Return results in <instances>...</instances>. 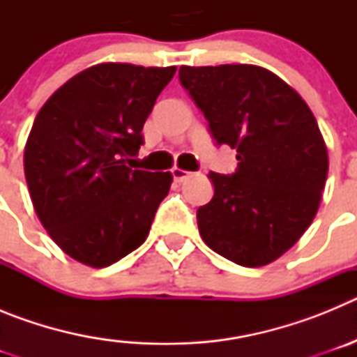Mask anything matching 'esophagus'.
<instances>
[{"instance_id":"1","label":"esophagus","mask_w":357,"mask_h":357,"mask_svg":"<svg viewBox=\"0 0 357 357\" xmlns=\"http://www.w3.org/2000/svg\"><path fill=\"white\" fill-rule=\"evenodd\" d=\"M172 175H173V181L175 182H184L185 178L189 176V172H185V169H181V168H173Z\"/></svg>"}]
</instances>
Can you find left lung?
Masks as SVG:
<instances>
[{
  "mask_svg": "<svg viewBox=\"0 0 357 357\" xmlns=\"http://www.w3.org/2000/svg\"><path fill=\"white\" fill-rule=\"evenodd\" d=\"M178 78L216 144L238 151L232 175L209 173L214 197L197 211L202 239L241 266L272 263L311 225L326 188L329 159L313 112L259 66H182Z\"/></svg>",
  "mask_w": 357,
  "mask_h": 357,
  "instance_id": "left-lung-1",
  "label": "left lung"
}]
</instances>
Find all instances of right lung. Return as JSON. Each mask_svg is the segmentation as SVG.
I'll use <instances>...</instances> for the list:
<instances>
[{
	"instance_id": "add662e5",
	"label": "right lung",
	"mask_w": 357,
	"mask_h": 357,
	"mask_svg": "<svg viewBox=\"0 0 357 357\" xmlns=\"http://www.w3.org/2000/svg\"><path fill=\"white\" fill-rule=\"evenodd\" d=\"M175 71L93 66L39 110L24 148V176L40 223L73 259L105 268L146 239L173 176L125 162L144 143V121Z\"/></svg>"
}]
</instances>
